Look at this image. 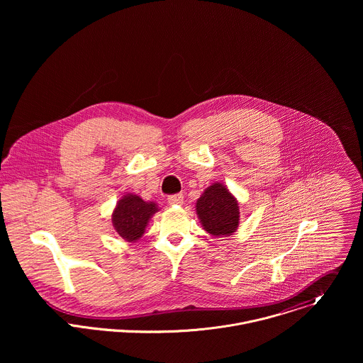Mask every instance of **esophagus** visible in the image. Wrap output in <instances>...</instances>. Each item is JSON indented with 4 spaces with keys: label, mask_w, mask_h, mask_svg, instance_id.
Masks as SVG:
<instances>
[{
    "label": "esophagus",
    "mask_w": 363,
    "mask_h": 363,
    "mask_svg": "<svg viewBox=\"0 0 363 363\" xmlns=\"http://www.w3.org/2000/svg\"><path fill=\"white\" fill-rule=\"evenodd\" d=\"M167 203L170 206H182L183 204V194H174L167 197Z\"/></svg>",
    "instance_id": "obj_1"
}]
</instances>
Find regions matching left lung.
<instances>
[{
	"label": "left lung",
	"mask_w": 363,
	"mask_h": 363,
	"mask_svg": "<svg viewBox=\"0 0 363 363\" xmlns=\"http://www.w3.org/2000/svg\"><path fill=\"white\" fill-rule=\"evenodd\" d=\"M196 211L204 230L215 238H226L239 226V203L223 183H212L197 200Z\"/></svg>",
	"instance_id": "8db88e82"
}]
</instances>
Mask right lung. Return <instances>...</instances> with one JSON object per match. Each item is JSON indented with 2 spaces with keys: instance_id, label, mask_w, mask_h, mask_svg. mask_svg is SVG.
I'll use <instances>...</instances> for the list:
<instances>
[{
  "instance_id": "add662e5",
  "label": "right lung",
  "mask_w": 363,
  "mask_h": 363,
  "mask_svg": "<svg viewBox=\"0 0 363 363\" xmlns=\"http://www.w3.org/2000/svg\"><path fill=\"white\" fill-rule=\"evenodd\" d=\"M157 211L154 201H144L140 196L128 193L118 200L111 213V222L118 236L134 243L144 235L150 219Z\"/></svg>"
}]
</instances>
